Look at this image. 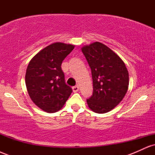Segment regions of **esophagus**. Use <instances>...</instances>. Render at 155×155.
I'll use <instances>...</instances> for the list:
<instances>
[{"mask_svg":"<svg viewBox=\"0 0 155 155\" xmlns=\"http://www.w3.org/2000/svg\"><path fill=\"white\" fill-rule=\"evenodd\" d=\"M72 90H73V91H74V92H76L79 91V87L78 86H74L72 87Z\"/></svg>","mask_w":155,"mask_h":155,"instance_id":"esophagus-1","label":"esophagus"}]
</instances>
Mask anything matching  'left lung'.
I'll return each mask as SVG.
<instances>
[{
    "instance_id": "1",
    "label": "left lung",
    "mask_w": 155,
    "mask_h": 155,
    "mask_svg": "<svg viewBox=\"0 0 155 155\" xmlns=\"http://www.w3.org/2000/svg\"><path fill=\"white\" fill-rule=\"evenodd\" d=\"M91 68L93 92L87 100L92 111L104 114L111 111L127 93L129 74L118 54L105 44L94 42L81 47Z\"/></svg>"
}]
</instances>
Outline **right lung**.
<instances>
[{"mask_svg": "<svg viewBox=\"0 0 155 155\" xmlns=\"http://www.w3.org/2000/svg\"><path fill=\"white\" fill-rule=\"evenodd\" d=\"M75 46L56 42L47 46L32 58L26 70L25 84L34 104L48 113L63 107L72 89L65 82L61 64Z\"/></svg>", "mask_w": 155, "mask_h": 155, "instance_id": "add662e5", "label": "right lung"}]
</instances>
